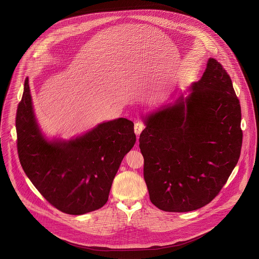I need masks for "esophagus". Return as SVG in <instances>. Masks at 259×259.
I'll return each instance as SVG.
<instances>
[{"label":"esophagus","mask_w":259,"mask_h":259,"mask_svg":"<svg viewBox=\"0 0 259 259\" xmlns=\"http://www.w3.org/2000/svg\"><path fill=\"white\" fill-rule=\"evenodd\" d=\"M144 129V125L142 124V123H140V122H137L136 124H135V134L137 135V136H139L141 132H142V130Z\"/></svg>","instance_id":"obj_1"}]
</instances>
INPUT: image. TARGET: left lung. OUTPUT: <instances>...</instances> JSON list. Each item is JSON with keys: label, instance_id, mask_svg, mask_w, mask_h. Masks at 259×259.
<instances>
[{"label": "left lung", "instance_id": "1", "mask_svg": "<svg viewBox=\"0 0 259 259\" xmlns=\"http://www.w3.org/2000/svg\"><path fill=\"white\" fill-rule=\"evenodd\" d=\"M141 119L139 148L152 204L171 212L208 204L238 163L242 143L240 101L227 71L209 58L198 81Z\"/></svg>", "mask_w": 259, "mask_h": 259}]
</instances>
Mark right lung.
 <instances>
[{
    "label": "right lung",
    "mask_w": 259,
    "mask_h": 259,
    "mask_svg": "<svg viewBox=\"0 0 259 259\" xmlns=\"http://www.w3.org/2000/svg\"><path fill=\"white\" fill-rule=\"evenodd\" d=\"M19 161L34 187L64 213L85 214L102 208L127 152L136 143L134 123L125 118L101 122L63 140L41 131L29 78L16 117Z\"/></svg>",
    "instance_id": "right-lung-1"
}]
</instances>
